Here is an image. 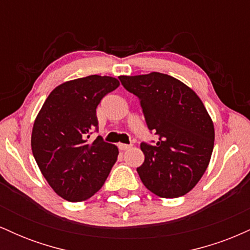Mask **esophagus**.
I'll use <instances>...</instances> for the list:
<instances>
[{"mask_svg": "<svg viewBox=\"0 0 250 250\" xmlns=\"http://www.w3.org/2000/svg\"><path fill=\"white\" fill-rule=\"evenodd\" d=\"M119 148L121 149V150H127V149L131 148V145H125V143H119Z\"/></svg>", "mask_w": 250, "mask_h": 250, "instance_id": "esophagus-1", "label": "esophagus"}]
</instances>
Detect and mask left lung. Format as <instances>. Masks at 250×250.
Returning a JSON list of instances; mask_svg holds the SVG:
<instances>
[{
	"mask_svg": "<svg viewBox=\"0 0 250 250\" xmlns=\"http://www.w3.org/2000/svg\"><path fill=\"white\" fill-rule=\"evenodd\" d=\"M141 102L155 145L141 143L145 162L140 179L160 197H179L190 191L205 174L214 148V123L196 93L180 80L153 71L119 76Z\"/></svg>",
	"mask_w": 250,
	"mask_h": 250,
	"instance_id": "1",
	"label": "left lung"
}]
</instances>
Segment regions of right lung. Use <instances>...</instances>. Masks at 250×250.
I'll return each mask as SVG.
<instances>
[{"instance_id":"add662e5","label":"right lung","mask_w":250,"mask_h":250,"mask_svg":"<svg viewBox=\"0 0 250 250\" xmlns=\"http://www.w3.org/2000/svg\"><path fill=\"white\" fill-rule=\"evenodd\" d=\"M120 85L111 76L90 75L57 85L43 103L31 133V150L40 170L62 199L81 202L104 185L119 149L97 136L96 108Z\"/></svg>"}]
</instances>
